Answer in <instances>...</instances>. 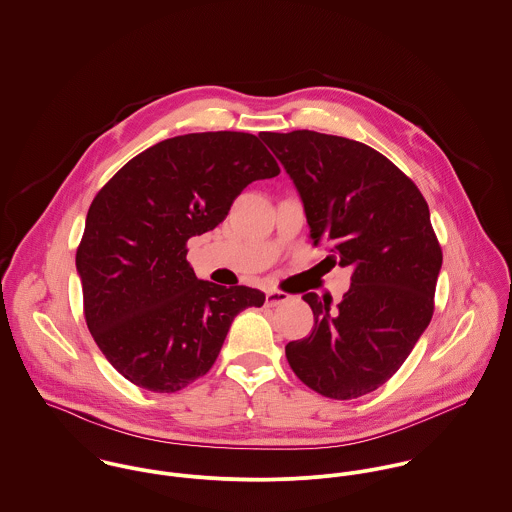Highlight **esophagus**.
<instances>
[{"label": "esophagus", "instance_id": "esophagus-1", "mask_svg": "<svg viewBox=\"0 0 512 512\" xmlns=\"http://www.w3.org/2000/svg\"><path fill=\"white\" fill-rule=\"evenodd\" d=\"M288 300H290V296L286 292H281V290H267V296H265V304L271 306V308L284 304Z\"/></svg>", "mask_w": 512, "mask_h": 512}]
</instances>
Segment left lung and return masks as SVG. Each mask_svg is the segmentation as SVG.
<instances>
[{
  "mask_svg": "<svg viewBox=\"0 0 512 512\" xmlns=\"http://www.w3.org/2000/svg\"><path fill=\"white\" fill-rule=\"evenodd\" d=\"M259 137L294 182L314 245L353 269L340 304L302 296L314 328L284 347L286 359L324 397H363L397 373L432 320L442 249L428 204L406 174L359 141L308 129Z\"/></svg>",
  "mask_w": 512,
  "mask_h": 512,
  "instance_id": "left-lung-1",
  "label": "left lung"
}]
</instances>
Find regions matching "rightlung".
I'll list each match as a JSON object with an SVG mask.
<instances>
[{
    "label": "right lung",
    "mask_w": 512,
    "mask_h": 512,
    "mask_svg": "<svg viewBox=\"0 0 512 512\" xmlns=\"http://www.w3.org/2000/svg\"><path fill=\"white\" fill-rule=\"evenodd\" d=\"M279 172L251 133H188L149 147L96 194L76 271L88 330L127 381L184 389L212 369L233 318L263 306L257 288L200 281L186 241L224 222L247 184Z\"/></svg>",
    "instance_id": "right-lung-1"
}]
</instances>
